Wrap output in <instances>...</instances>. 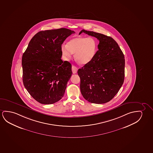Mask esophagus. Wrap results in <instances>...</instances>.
Instances as JSON below:
<instances>
[{
	"mask_svg": "<svg viewBox=\"0 0 153 153\" xmlns=\"http://www.w3.org/2000/svg\"><path fill=\"white\" fill-rule=\"evenodd\" d=\"M71 69H72V71H73V74H76L77 72L78 68L74 66H72Z\"/></svg>",
	"mask_w": 153,
	"mask_h": 153,
	"instance_id": "1",
	"label": "esophagus"
}]
</instances>
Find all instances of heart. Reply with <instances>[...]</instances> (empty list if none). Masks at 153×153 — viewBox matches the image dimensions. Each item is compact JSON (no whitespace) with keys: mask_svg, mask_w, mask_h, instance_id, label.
Masks as SVG:
<instances>
[{"mask_svg":"<svg viewBox=\"0 0 153 153\" xmlns=\"http://www.w3.org/2000/svg\"><path fill=\"white\" fill-rule=\"evenodd\" d=\"M97 50V44L93 37H76L69 40L66 45L62 46V55L70 58L72 53L79 64L85 65L91 62Z\"/></svg>","mask_w":153,"mask_h":153,"instance_id":"heart-1","label":"heart"}]
</instances>
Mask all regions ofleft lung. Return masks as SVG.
Returning a JSON list of instances; mask_svg holds the SVG:
<instances>
[{
	"label": "left lung",
	"mask_w": 153,
	"mask_h": 153,
	"mask_svg": "<svg viewBox=\"0 0 153 153\" xmlns=\"http://www.w3.org/2000/svg\"><path fill=\"white\" fill-rule=\"evenodd\" d=\"M82 33L96 38L100 43L93 60L78 70L80 91L88 102L104 104L114 97L123 84L124 54L111 37L84 29L79 34Z\"/></svg>",
	"instance_id": "left-lung-1"
}]
</instances>
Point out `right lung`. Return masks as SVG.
Here are the masks:
<instances>
[{
    "instance_id": "add662e5",
    "label": "right lung",
    "mask_w": 153,
    "mask_h": 153,
    "mask_svg": "<svg viewBox=\"0 0 153 153\" xmlns=\"http://www.w3.org/2000/svg\"><path fill=\"white\" fill-rule=\"evenodd\" d=\"M74 33L64 28L39 31L22 55L23 84L41 104H52L64 96L73 73L71 63L61 59L62 45Z\"/></svg>"
}]
</instances>
